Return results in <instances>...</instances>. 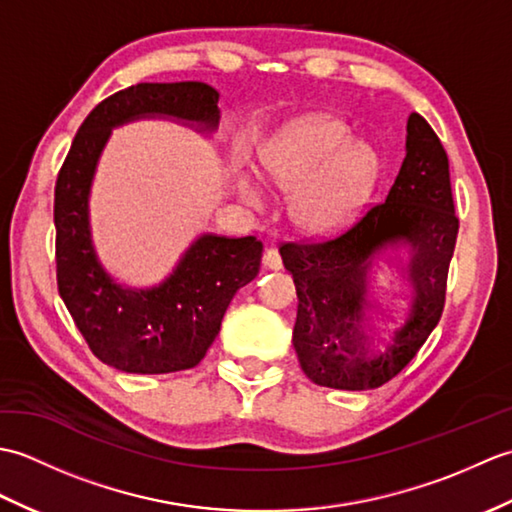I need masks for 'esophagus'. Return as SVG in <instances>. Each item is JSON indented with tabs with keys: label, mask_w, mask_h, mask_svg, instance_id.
<instances>
[{
	"label": "esophagus",
	"mask_w": 512,
	"mask_h": 512,
	"mask_svg": "<svg viewBox=\"0 0 512 512\" xmlns=\"http://www.w3.org/2000/svg\"><path fill=\"white\" fill-rule=\"evenodd\" d=\"M262 262H264V268H268V270H279L281 268V257H279V253H277L273 246L264 250Z\"/></svg>",
	"instance_id": "1"
}]
</instances>
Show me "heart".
<instances>
[{
    "mask_svg": "<svg viewBox=\"0 0 512 512\" xmlns=\"http://www.w3.org/2000/svg\"><path fill=\"white\" fill-rule=\"evenodd\" d=\"M268 180L292 191V215L303 226L325 228L347 220L372 191L378 176L376 151L352 138L334 116L303 114L275 127L257 147ZM233 187L250 206L264 202L257 178L233 165Z\"/></svg>",
    "mask_w": 512,
    "mask_h": 512,
    "instance_id": "b5f03b06",
    "label": "heart"
}]
</instances>
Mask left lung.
Segmentation results:
<instances>
[{
	"mask_svg": "<svg viewBox=\"0 0 512 512\" xmlns=\"http://www.w3.org/2000/svg\"><path fill=\"white\" fill-rule=\"evenodd\" d=\"M405 160L385 202L330 239L281 244L279 255L297 288L292 345L312 383L361 391L385 385L436 328L458 237L449 158L420 114L407 121ZM383 249L410 255L414 301L385 340L362 332L366 259Z\"/></svg>",
	"mask_w": 512,
	"mask_h": 512,
	"instance_id": "obj_1",
	"label": "left lung"
}]
</instances>
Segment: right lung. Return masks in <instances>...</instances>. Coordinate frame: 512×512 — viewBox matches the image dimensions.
I'll list each match as a JSON object with an SVG mask.
<instances>
[{
	"label": "right lung",
	"instance_id": "1",
	"mask_svg": "<svg viewBox=\"0 0 512 512\" xmlns=\"http://www.w3.org/2000/svg\"><path fill=\"white\" fill-rule=\"evenodd\" d=\"M220 92L200 81L138 83L112 94L76 132L54 189L57 284L76 328L105 365L125 374H169L198 365L215 341L228 303L259 273L255 237L200 233L154 286L121 284L92 239L90 195L116 127L162 118L211 136Z\"/></svg>",
	"mask_w": 512,
	"mask_h": 512
}]
</instances>
